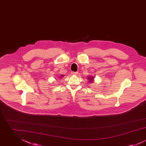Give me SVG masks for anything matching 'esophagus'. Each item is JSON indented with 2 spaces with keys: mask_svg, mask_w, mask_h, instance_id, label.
Here are the masks:
<instances>
[{
  "mask_svg": "<svg viewBox=\"0 0 146 146\" xmlns=\"http://www.w3.org/2000/svg\"><path fill=\"white\" fill-rule=\"evenodd\" d=\"M72 74L73 75H74V76H76V75L78 74V72H72Z\"/></svg>",
  "mask_w": 146,
  "mask_h": 146,
  "instance_id": "esophagus-1",
  "label": "esophagus"
}]
</instances>
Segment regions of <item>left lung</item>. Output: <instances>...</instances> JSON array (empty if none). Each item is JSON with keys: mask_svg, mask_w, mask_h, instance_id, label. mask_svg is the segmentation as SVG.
<instances>
[{"mask_svg": "<svg viewBox=\"0 0 146 146\" xmlns=\"http://www.w3.org/2000/svg\"><path fill=\"white\" fill-rule=\"evenodd\" d=\"M87 78H88V80H89V81H88L90 83H93V82H94V77H93V76H89V77H87Z\"/></svg>", "mask_w": 146, "mask_h": 146, "instance_id": "obj_1", "label": "left lung"}]
</instances>
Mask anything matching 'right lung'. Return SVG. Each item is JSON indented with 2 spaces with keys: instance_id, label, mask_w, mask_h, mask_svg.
I'll return each mask as SVG.
<instances>
[{
  "instance_id": "obj_1",
  "label": "right lung",
  "mask_w": 146,
  "mask_h": 146,
  "mask_svg": "<svg viewBox=\"0 0 146 146\" xmlns=\"http://www.w3.org/2000/svg\"><path fill=\"white\" fill-rule=\"evenodd\" d=\"M63 76V75H61V76H59V78H62V76Z\"/></svg>"
}]
</instances>
